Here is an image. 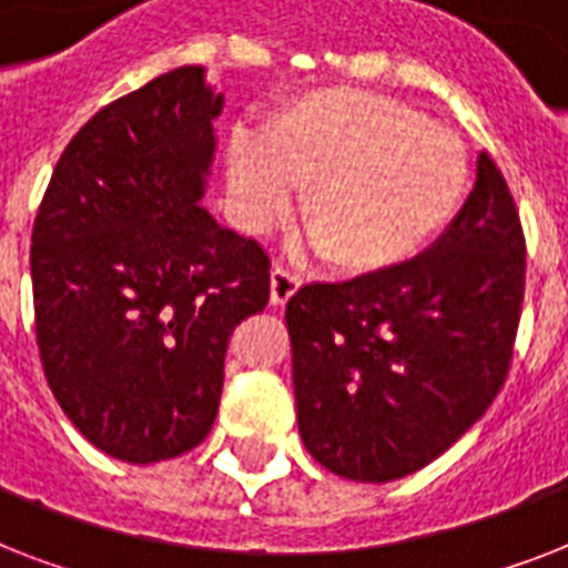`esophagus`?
<instances>
[{"mask_svg": "<svg viewBox=\"0 0 568 568\" xmlns=\"http://www.w3.org/2000/svg\"><path fill=\"white\" fill-rule=\"evenodd\" d=\"M297 288H301V276L294 274V271L283 265H276L271 271V303L274 306H285L297 294Z\"/></svg>", "mask_w": 568, "mask_h": 568, "instance_id": "esophagus-1", "label": "esophagus"}]
</instances>
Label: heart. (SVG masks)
<instances>
[{
	"instance_id": "heart-1",
	"label": "heart",
	"mask_w": 568,
	"mask_h": 568,
	"mask_svg": "<svg viewBox=\"0 0 568 568\" xmlns=\"http://www.w3.org/2000/svg\"><path fill=\"white\" fill-rule=\"evenodd\" d=\"M226 182L250 230L283 221L294 191H310V239L338 271L363 276L404 265L448 230L466 200L468 153L413 105L329 88L276 114L262 144L235 141Z\"/></svg>"
}]
</instances>
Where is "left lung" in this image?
<instances>
[{"label": "left lung", "mask_w": 568, "mask_h": 568, "mask_svg": "<svg viewBox=\"0 0 568 568\" xmlns=\"http://www.w3.org/2000/svg\"><path fill=\"white\" fill-rule=\"evenodd\" d=\"M525 235L486 153L475 189L422 256L285 306L297 430L333 475L388 484L445 454L510 372Z\"/></svg>", "instance_id": "8db88e82"}]
</instances>
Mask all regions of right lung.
Wrapping results in <instances>:
<instances>
[{"label": "right lung", "instance_id": "obj_1", "mask_svg": "<svg viewBox=\"0 0 568 568\" xmlns=\"http://www.w3.org/2000/svg\"><path fill=\"white\" fill-rule=\"evenodd\" d=\"M223 93L176 67L120 97L58 159L31 232L40 363L84 439L162 463L209 436L232 329L271 297V258L200 200Z\"/></svg>", "mask_w": 568, "mask_h": 568}]
</instances>
